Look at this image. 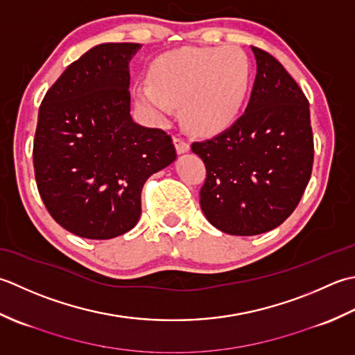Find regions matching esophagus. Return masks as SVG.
Segmentation results:
<instances>
[{
    "label": "esophagus",
    "mask_w": 355,
    "mask_h": 355,
    "mask_svg": "<svg viewBox=\"0 0 355 355\" xmlns=\"http://www.w3.org/2000/svg\"><path fill=\"white\" fill-rule=\"evenodd\" d=\"M173 142H175V147H176V151L179 155H182V153H187L188 150H190V144H188L184 137H179V136H176V137H173Z\"/></svg>",
    "instance_id": "obj_1"
}]
</instances>
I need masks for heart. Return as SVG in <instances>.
I'll return each mask as SVG.
<instances>
[{"instance_id":"b5f03b06","label":"heart","mask_w":355,"mask_h":355,"mask_svg":"<svg viewBox=\"0 0 355 355\" xmlns=\"http://www.w3.org/2000/svg\"><path fill=\"white\" fill-rule=\"evenodd\" d=\"M251 62L236 47H191L162 55L153 62V83L136 85V104L150 121L162 124L175 104L193 133L213 135L241 114L251 84Z\"/></svg>"}]
</instances>
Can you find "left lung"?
Listing matches in <instances>:
<instances>
[{
  "mask_svg": "<svg viewBox=\"0 0 355 355\" xmlns=\"http://www.w3.org/2000/svg\"><path fill=\"white\" fill-rule=\"evenodd\" d=\"M251 50L257 73L245 113L225 132L191 144L207 168L202 211L233 236L262 234L289 218L314 159L306 96L276 58Z\"/></svg>",
  "mask_w": 355,
  "mask_h": 355,
  "instance_id": "8db88e82",
  "label": "left lung"
}]
</instances>
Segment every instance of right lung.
I'll list each match as a JSON object with an SVG mask.
<instances>
[{
    "instance_id": "add662e5",
    "label": "right lung",
    "mask_w": 355,
    "mask_h": 355,
    "mask_svg": "<svg viewBox=\"0 0 355 355\" xmlns=\"http://www.w3.org/2000/svg\"><path fill=\"white\" fill-rule=\"evenodd\" d=\"M142 46L105 42L71 62L42 99L33 167L50 216L85 239H113L139 220L141 191L176 159L171 137L130 114L128 64Z\"/></svg>"
}]
</instances>
